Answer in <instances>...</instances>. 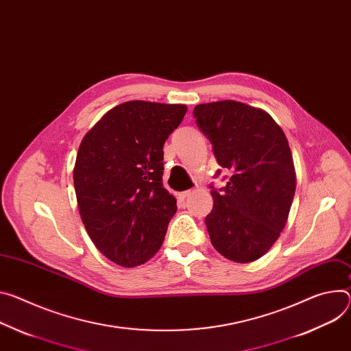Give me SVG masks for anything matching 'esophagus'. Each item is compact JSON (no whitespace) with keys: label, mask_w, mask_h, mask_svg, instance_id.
Returning <instances> with one entry per match:
<instances>
[{"label":"esophagus","mask_w":351,"mask_h":351,"mask_svg":"<svg viewBox=\"0 0 351 351\" xmlns=\"http://www.w3.org/2000/svg\"><path fill=\"white\" fill-rule=\"evenodd\" d=\"M189 195H192V190H186V192H180V193H179V199L184 200Z\"/></svg>","instance_id":"1"}]
</instances>
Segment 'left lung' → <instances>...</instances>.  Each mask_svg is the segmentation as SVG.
Instances as JSON below:
<instances>
[{
	"instance_id": "8db88e82",
	"label": "left lung",
	"mask_w": 351,
	"mask_h": 351,
	"mask_svg": "<svg viewBox=\"0 0 351 351\" xmlns=\"http://www.w3.org/2000/svg\"><path fill=\"white\" fill-rule=\"evenodd\" d=\"M193 116L218 165L231 171L224 187L210 186L214 206L204 219L210 241L230 261H258L278 239L294 199L289 141L267 112L242 102L197 105Z\"/></svg>"
}]
</instances>
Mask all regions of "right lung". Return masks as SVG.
Masks as SVG:
<instances>
[{"label": "right lung", "mask_w": 351, "mask_h": 351, "mask_svg": "<svg viewBox=\"0 0 351 351\" xmlns=\"http://www.w3.org/2000/svg\"><path fill=\"white\" fill-rule=\"evenodd\" d=\"M187 108L132 101L109 110L81 141L74 187L86 232L123 267L161 247L176 200L164 187V144Z\"/></svg>", "instance_id": "obj_1"}]
</instances>
